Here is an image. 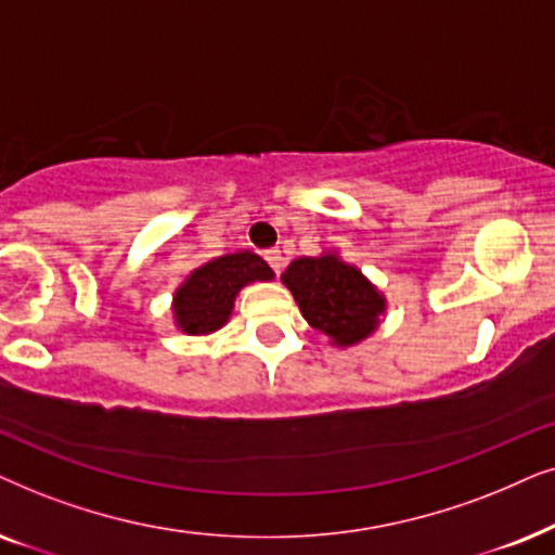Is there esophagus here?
Segmentation results:
<instances>
[{"mask_svg":"<svg viewBox=\"0 0 555 555\" xmlns=\"http://www.w3.org/2000/svg\"><path fill=\"white\" fill-rule=\"evenodd\" d=\"M263 258H266V263H269L273 271L282 273V269H284V254H282V250H279V248L263 250Z\"/></svg>","mask_w":555,"mask_h":555,"instance_id":"34e87169","label":"esophagus"}]
</instances>
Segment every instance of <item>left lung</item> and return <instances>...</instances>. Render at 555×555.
I'll list each match as a JSON object with an SVG mask.
<instances>
[{
  "label": "left lung",
  "mask_w": 555,
  "mask_h": 555,
  "mask_svg": "<svg viewBox=\"0 0 555 555\" xmlns=\"http://www.w3.org/2000/svg\"><path fill=\"white\" fill-rule=\"evenodd\" d=\"M282 282L294 294L305 320L339 347L365 339L386 312L383 294L335 254L297 258L282 273Z\"/></svg>",
  "instance_id": "obj_1"
}]
</instances>
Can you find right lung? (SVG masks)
<instances>
[{
    "instance_id": "right-lung-1",
    "label": "right lung",
    "mask_w": 555,
    "mask_h": 555,
    "mask_svg": "<svg viewBox=\"0 0 555 555\" xmlns=\"http://www.w3.org/2000/svg\"><path fill=\"white\" fill-rule=\"evenodd\" d=\"M273 271L261 256L241 250L212 258L195 269L175 294L177 327L188 335H208L228 322L235 294L250 282H269Z\"/></svg>"
}]
</instances>
